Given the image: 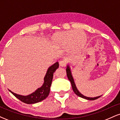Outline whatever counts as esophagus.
<instances>
[{"instance_id": "esophagus-1", "label": "esophagus", "mask_w": 120, "mask_h": 120, "mask_svg": "<svg viewBox=\"0 0 120 120\" xmlns=\"http://www.w3.org/2000/svg\"><path fill=\"white\" fill-rule=\"evenodd\" d=\"M59 65L60 67H65L66 65V62L64 60H61L59 61Z\"/></svg>"}]
</instances>
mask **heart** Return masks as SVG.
I'll return each instance as SVG.
<instances>
[{
	"label": "heart",
	"instance_id": "1",
	"mask_svg": "<svg viewBox=\"0 0 120 120\" xmlns=\"http://www.w3.org/2000/svg\"><path fill=\"white\" fill-rule=\"evenodd\" d=\"M87 35L83 30H67L53 34L50 43L57 49H66L68 52L80 50L86 45Z\"/></svg>",
	"mask_w": 120,
	"mask_h": 120
}]
</instances>
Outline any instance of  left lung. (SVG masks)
<instances>
[{
	"label": "left lung",
	"mask_w": 120,
	"mask_h": 120,
	"mask_svg": "<svg viewBox=\"0 0 120 120\" xmlns=\"http://www.w3.org/2000/svg\"><path fill=\"white\" fill-rule=\"evenodd\" d=\"M66 71H67V77H68V79L69 80L70 82H71V86H72V89L73 91L74 92V93L78 95L79 97L85 99L87 100H95L96 99L99 98L100 97L101 95L98 96H96V97H87V96H86L85 95H83V94H82L80 92L78 91V90L77 88L76 85H75V82H74L73 77L72 74H71V67H70L69 64H68L67 66V69H66Z\"/></svg>",
	"instance_id": "left-lung-1"
}]
</instances>
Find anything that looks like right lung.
I'll return each mask as SVG.
<instances>
[{
  "instance_id": "1",
  "label": "right lung",
  "mask_w": 120,
  "mask_h": 120,
  "mask_svg": "<svg viewBox=\"0 0 120 120\" xmlns=\"http://www.w3.org/2000/svg\"><path fill=\"white\" fill-rule=\"evenodd\" d=\"M59 62L57 61L50 66L48 68L46 75L44 77V83L42 86L41 87L38 88L35 91L28 95H21L14 93L9 89L8 90L17 99L26 104H34L42 101L49 96L50 91L51 85L53 79V73L59 68Z\"/></svg>"
}]
</instances>
